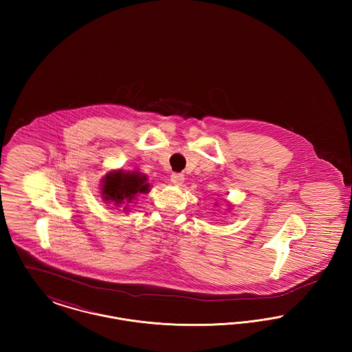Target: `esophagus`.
<instances>
[{"mask_svg": "<svg viewBox=\"0 0 352 352\" xmlns=\"http://www.w3.org/2000/svg\"><path fill=\"white\" fill-rule=\"evenodd\" d=\"M170 179H171V182L174 184H182L184 181V175L181 174V173H173Z\"/></svg>", "mask_w": 352, "mask_h": 352, "instance_id": "1", "label": "esophagus"}]
</instances>
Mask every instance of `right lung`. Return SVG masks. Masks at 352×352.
<instances>
[{"mask_svg": "<svg viewBox=\"0 0 352 352\" xmlns=\"http://www.w3.org/2000/svg\"><path fill=\"white\" fill-rule=\"evenodd\" d=\"M149 184L146 177L137 173H111L105 177L102 184V195L105 201H112L115 206L133 201L138 194H146Z\"/></svg>", "mask_w": 352, "mask_h": 352, "instance_id": "obj_1", "label": "right lung"}]
</instances>
